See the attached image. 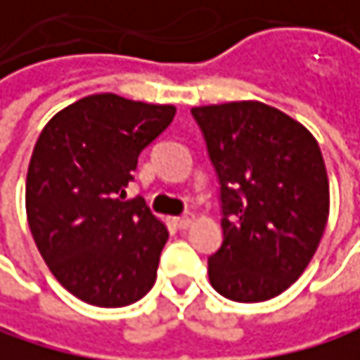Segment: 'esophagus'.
I'll list each match as a JSON object with an SVG mask.
<instances>
[{"label": "esophagus", "instance_id": "34e87169", "mask_svg": "<svg viewBox=\"0 0 360 360\" xmlns=\"http://www.w3.org/2000/svg\"><path fill=\"white\" fill-rule=\"evenodd\" d=\"M172 224H174L179 230H186V228H190V226L194 224V215H181V217H174V219H172Z\"/></svg>", "mask_w": 360, "mask_h": 360}]
</instances>
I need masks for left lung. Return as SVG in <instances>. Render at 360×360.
<instances>
[{
    "mask_svg": "<svg viewBox=\"0 0 360 360\" xmlns=\"http://www.w3.org/2000/svg\"><path fill=\"white\" fill-rule=\"evenodd\" d=\"M219 176L224 243L209 278L232 302L287 291L308 268L329 217V179L312 132L259 101L192 109Z\"/></svg>",
    "mask_w": 360,
    "mask_h": 360,
    "instance_id": "8db88e82",
    "label": "left lung"
}]
</instances>
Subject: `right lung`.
<instances>
[{
    "instance_id": "add662e5",
    "label": "right lung",
    "mask_w": 360,
    "mask_h": 360,
    "mask_svg": "<svg viewBox=\"0 0 360 360\" xmlns=\"http://www.w3.org/2000/svg\"><path fill=\"white\" fill-rule=\"evenodd\" d=\"M176 109L111 92L60 109L27 170V221L54 278L98 308L139 302L155 283L166 226L141 196L126 200L139 153Z\"/></svg>"
}]
</instances>
